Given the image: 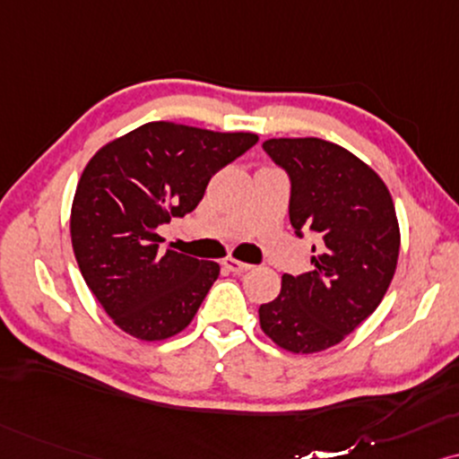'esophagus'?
Segmentation results:
<instances>
[{"label":"esophagus","mask_w":459,"mask_h":459,"mask_svg":"<svg viewBox=\"0 0 459 459\" xmlns=\"http://www.w3.org/2000/svg\"><path fill=\"white\" fill-rule=\"evenodd\" d=\"M222 264H224V268H229L230 273H237V274L252 271V264H247V262H239L235 258H224Z\"/></svg>","instance_id":"34e87169"}]
</instances>
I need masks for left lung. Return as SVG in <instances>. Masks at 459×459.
Returning <instances> with one entry per match:
<instances>
[{"mask_svg":"<svg viewBox=\"0 0 459 459\" xmlns=\"http://www.w3.org/2000/svg\"><path fill=\"white\" fill-rule=\"evenodd\" d=\"M264 151L290 174V220L310 229L313 271L283 274L262 304L260 327L279 348L313 354L340 344L374 310L394 277L401 230L388 186L344 146L321 138H271Z\"/></svg>","mask_w":459,"mask_h":459,"instance_id":"1","label":"left lung"}]
</instances>
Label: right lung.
Wrapping results in <instances>:
<instances>
[{"label": "right lung", "mask_w": 459, "mask_h": 459, "mask_svg": "<svg viewBox=\"0 0 459 459\" xmlns=\"http://www.w3.org/2000/svg\"><path fill=\"white\" fill-rule=\"evenodd\" d=\"M255 143L252 132L151 121L90 159L73 197L71 243L90 291L121 332L168 340L197 315L220 266L161 252L157 229L193 212L212 176Z\"/></svg>", "instance_id": "1"}]
</instances>
